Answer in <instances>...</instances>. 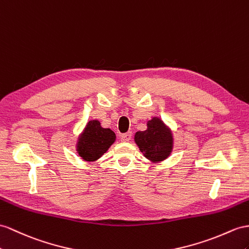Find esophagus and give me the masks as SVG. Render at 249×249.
<instances>
[{
  "instance_id": "obj_1",
  "label": "esophagus",
  "mask_w": 249,
  "mask_h": 249,
  "mask_svg": "<svg viewBox=\"0 0 249 249\" xmlns=\"http://www.w3.org/2000/svg\"><path fill=\"white\" fill-rule=\"evenodd\" d=\"M131 136H132V133H131V131H129V132H126V133H123V135H121L120 139L122 142H129L131 139Z\"/></svg>"
}]
</instances>
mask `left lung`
Returning <instances> with one entry per match:
<instances>
[{"instance_id": "obj_1", "label": "left lung", "mask_w": 249, "mask_h": 249, "mask_svg": "<svg viewBox=\"0 0 249 249\" xmlns=\"http://www.w3.org/2000/svg\"><path fill=\"white\" fill-rule=\"evenodd\" d=\"M135 141L144 157L152 162L165 160L173 149V135L158 118L148 121L145 131L136 133Z\"/></svg>"}]
</instances>
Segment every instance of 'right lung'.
<instances>
[{
  "instance_id": "1",
  "label": "right lung",
  "mask_w": 249,
  "mask_h": 249,
  "mask_svg": "<svg viewBox=\"0 0 249 249\" xmlns=\"http://www.w3.org/2000/svg\"><path fill=\"white\" fill-rule=\"evenodd\" d=\"M116 141V135L109 128H102L97 120L89 121L79 138L76 151L86 161H95L103 156Z\"/></svg>"
}]
</instances>
